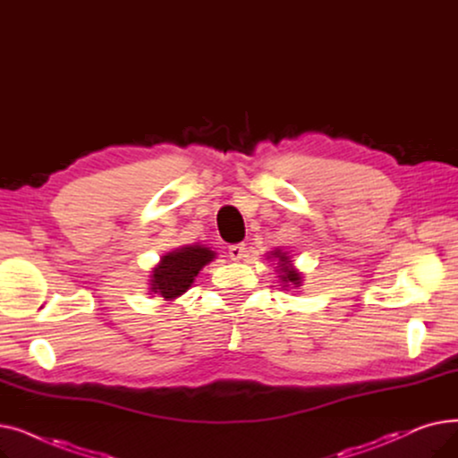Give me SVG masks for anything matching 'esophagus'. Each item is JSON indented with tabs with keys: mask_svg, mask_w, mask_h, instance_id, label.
Instances as JSON below:
<instances>
[{
	"mask_svg": "<svg viewBox=\"0 0 458 458\" xmlns=\"http://www.w3.org/2000/svg\"><path fill=\"white\" fill-rule=\"evenodd\" d=\"M228 254H230V258H232L233 261H239V259L247 258V247H245L243 243H242V245H232L230 250H228Z\"/></svg>",
	"mask_w": 458,
	"mask_h": 458,
	"instance_id": "1",
	"label": "esophagus"
}]
</instances>
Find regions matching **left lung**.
Instances as JSON below:
<instances>
[{
	"label": "left lung",
	"mask_w": 458,
	"mask_h": 458,
	"mask_svg": "<svg viewBox=\"0 0 458 458\" xmlns=\"http://www.w3.org/2000/svg\"><path fill=\"white\" fill-rule=\"evenodd\" d=\"M266 259L275 261V273L278 275L282 290H287V287H292V290H299V287L302 285L304 275L295 267L290 252H285L282 249H275V250L267 252Z\"/></svg>",
	"instance_id": "obj_1"
}]
</instances>
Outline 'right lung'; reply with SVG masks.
I'll return each instance as SVG.
<instances>
[{
	"label": "right lung",
	"mask_w": 458,
	"mask_h": 458,
	"mask_svg": "<svg viewBox=\"0 0 458 458\" xmlns=\"http://www.w3.org/2000/svg\"><path fill=\"white\" fill-rule=\"evenodd\" d=\"M215 258L216 252L200 243L183 245L166 252L152 269L148 295L161 297L165 302L176 301L189 290L199 273Z\"/></svg>",
	"instance_id": "add662e5"
}]
</instances>
